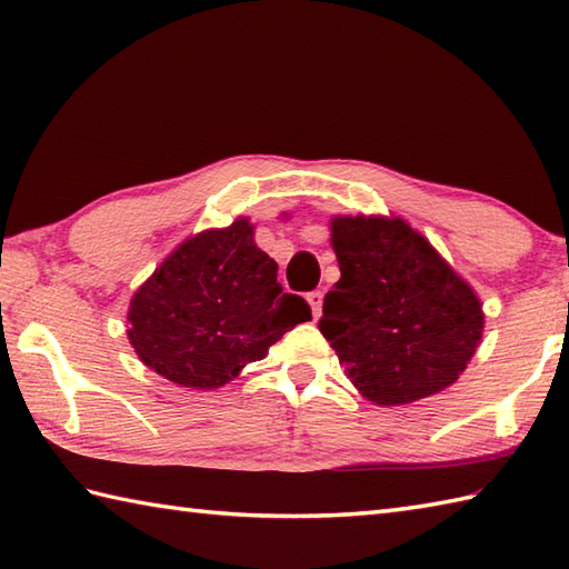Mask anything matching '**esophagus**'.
Segmentation results:
<instances>
[{
  "instance_id": "1",
  "label": "esophagus",
  "mask_w": 569,
  "mask_h": 569,
  "mask_svg": "<svg viewBox=\"0 0 569 569\" xmlns=\"http://www.w3.org/2000/svg\"><path fill=\"white\" fill-rule=\"evenodd\" d=\"M308 303H310V308H312V316L320 318V312H322V293H320V291L308 293Z\"/></svg>"
}]
</instances>
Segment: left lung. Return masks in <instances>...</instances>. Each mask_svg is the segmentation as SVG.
<instances>
[{"instance_id": "8db88e82", "label": "left lung", "mask_w": 569, "mask_h": 569, "mask_svg": "<svg viewBox=\"0 0 569 569\" xmlns=\"http://www.w3.org/2000/svg\"><path fill=\"white\" fill-rule=\"evenodd\" d=\"M330 232L342 276L325 296L320 332L345 377L377 406L452 386L485 335L475 288L401 217L337 214Z\"/></svg>"}]
</instances>
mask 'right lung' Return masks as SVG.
<instances>
[{"instance_id": "right-lung-1", "label": "right lung", "mask_w": 569, "mask_h": 569, "mask_svg": "<svg viewBox=\"0 0 569 569\" xmlns=\"http://www.w3.org/2000/svg\"><path fill=\"white\" fill-rule=\"evenodd\" d=\"M276 278L278 263L257 247L249 217L204 229L180 241L131 296L129 345L168 381L220 389L312 318Z\"/></svg>"}]
</instances>
